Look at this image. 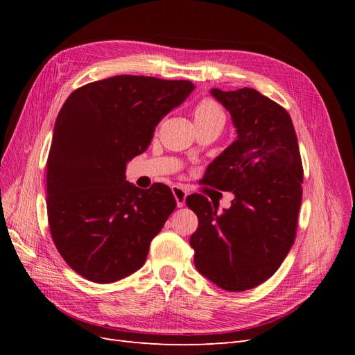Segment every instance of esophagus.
Returning a JSON list of instances; mask_svg holds the SVG:
<instances>
[{
    "label": "esophagus",
    "mask_w": 355,
    "mask_h": 355,
    "mask_svg": "<svg viewBox=\"0 0 355 355\" xmlns=\"http://www.w3.org/2000/svg\"><path fill=\"white\" fill-rule=\"evenodd\" d=\"M171 191H173V196L176 198L178 207H184L185 206V201H187L188 191L184 187H179V185H175L173 188H171Z\"/></svg>",
    "instance_id": "34e87169"
}]
</instances>
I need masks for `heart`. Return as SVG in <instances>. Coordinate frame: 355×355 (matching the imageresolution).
I'll return each instance as SVG.
<instances>
[{"label":"heart","mask_w":355,"mask_h":355,"mask_svg":"<svg viewBox=\"0 0 355 355\" xmlns=\"http://www.w3.org/2000/svg\"><path fill=\"white\" fill-rule=\"evenodd\" d=\"M194 116L196 123L202 121H211V120H223L225 121V114L222 106L210 98L201 99L194 108Z\"/></svg>","instance_id":"obj_1"}]
</instances>
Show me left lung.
<instances>
[{
	"label": "left lung",
	"instance_id": "1",
	"mask_svg": "<svg viewBox=\"0 0 355 355\" xmlns=\"http://www.w3.org/2000/svg\"><path fill=\"white\" fill-rule=\"evenodd\" d=\"M211 94L230 111L239 137L202 180L235 197L222 213L204 196L187 198L198 218L189 244L204 277L228 292H244L272 277L292 249L304 167L292 118L282 105L250 87Z\"/></svg>",
	"mask_w": 355,
	"mask_h": 355
}]
</instances>
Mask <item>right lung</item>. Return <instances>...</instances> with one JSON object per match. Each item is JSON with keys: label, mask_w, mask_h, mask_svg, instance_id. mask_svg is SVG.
Listing matches in <instances>:
<instances>
[{"label": "right lung", "mask_w": 355, "mask_h": 355, "mask_svg": "<svg viewBox=\"0 0 355 355\" xmlns=\"http://www.w3.org/2000/svg\"><path fill=\"white\" fill-rule=\"evenodd\" d=\"M192 89L188 80L116 75L63 103L47 158V216L58 252L81 277L114 283L145 263L176 200L164 184H128L125 164Z\"/></svg>", "instance_id": "obj_1"}]
</instances>
